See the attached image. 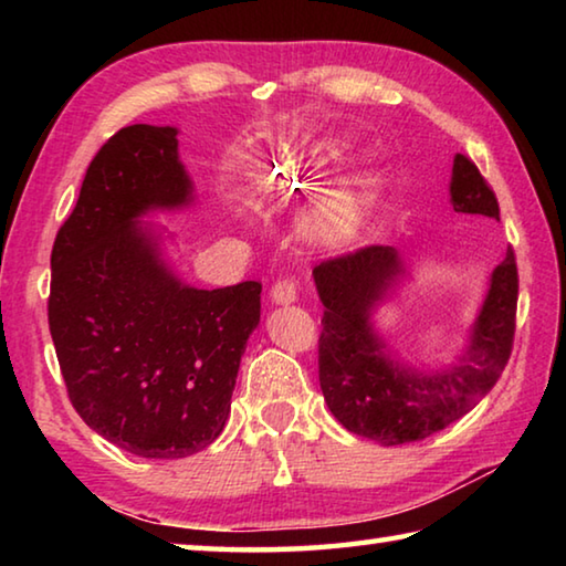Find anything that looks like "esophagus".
<instances>
[{"label": "esophagus", "instance_id": "34e87169", "mask_svg": "<svg viewBox=\"0 0 566 566\" xmlns=\"http://www.w3.org/2000/svg\"><path fill=\"white\" fill-rule=\"evenodd\" d=\"M270 296H272V302H274V304H282V306L292 304V302H296V284H294L292 280H280V282H274Z\"/></svg>", "mask_w": 566, "mask_h": 566}]
</instances>
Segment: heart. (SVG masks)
<instances>
[{
  "label": "heart",
  "mask_w": 566,
  "mask_h": 566,
  "mask_svg": "<svg viewBox=\"0 0 566 566\" xmlns=\"http://www.w3.org/2000/svg\"><path fill=\"white\" fill-rule=\"evenodd\" d=\"M349 149L352 145L347 139H322L306 149L276 155L254 167V187L280 205L294 202L327 185L347 161ZM379 195V169L357 165L312 199L302 217L304 237L322 249L347 247L361 234L364 224L375 212Z\"/></svg>",
  "instance_id": "b5f03b06"
}]
</instances>
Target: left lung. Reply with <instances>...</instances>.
<instances>
[{"label":"left lung","instance_id":"obj_1","mask_svg":"<svg viewBox=\"0 0 566 566\" xmlns=\"http://www.w3.org/2000/svg\"><path fill=\"white\" fill-rule=\"evenodd\" d=\"M449 202L454 212L500 219V205L464 155H454ZM324 304L319 387L347 432L381 447L419 442L462 419L496 385L512 354L516 262L512 247L494 266L467 344L444 367H415L377 327V312L409 272L395 247H367L314 266Z\"/></svg>","mask_w":566,"mask_h":566}]
</instances>
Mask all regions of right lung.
Segmentation results:
<instances>
[{"label": "right lung", "mask_w": 566, "mask_h": 566, "mask_svg": "<svg viewBox=\"0 0 566 566\" xmlns=\"http://www.w3.org/2000/svg\"><path fill=\"white\" fill-rule=\"evenodd\" d=\"M179 129L132 124L84 175L52 249L50 332L74 409L94 432L147 459L202 452L222 434L260 282L197 290L145 222L195 202Z\"/></svg>", "instance_id": "obj_1"}]
</instances>
